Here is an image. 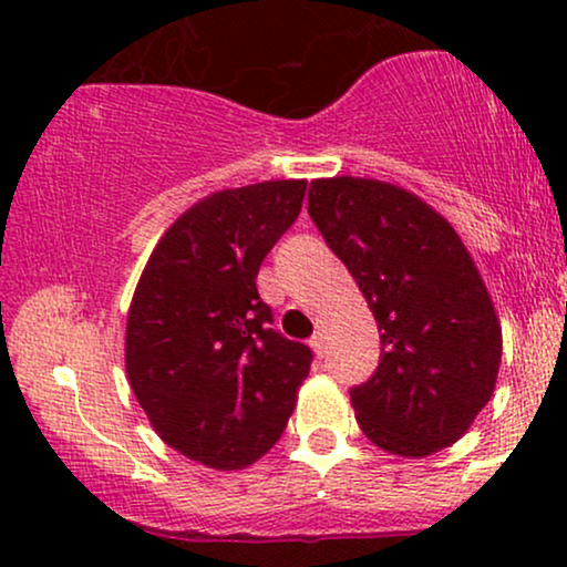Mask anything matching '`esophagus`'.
<instances>
[{"instance_id": "esophagus-1", "label": "esophagus", "mask_w": 567, "mask_h": 567, "mask_svg": "<svg viewBox=\"0 0 567 567\" xmlns=\"http://www.w3.org/2000/svg\"><path fill=\"white\" fill-rule=\"evenodd\" d=\"M309 346H312V351L317 355H322L324 353V332L322 330H315V336L309 338Z\"/></svg>"}]
</instances>
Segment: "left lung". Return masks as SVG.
Segmentation results:
<instances>
[{
    "label": "left lung",
    "instance_id": "8db88e82",
    "mask_svg": "<svg viewBox=\"0 0 567 567\" xmlns=\"http://www.w3.org/2000/svg\"><path fill=\"white\" fill-rule=\"evenodd\" d=\"M309 216L374 312L382 355L351 390L355 421L390 454L460 441L493 398L501 324L475 260L444 216L400 185L328 177Z\"/></svg>",
    "mask_w": 567,
    "mask_h": 567
}]
</instances>
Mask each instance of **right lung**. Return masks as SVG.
Returning a JSON list of instances; mask_svg holds the SVG:
<instances>
[{
    "label": "right lung",
    "instance_id": "1",
    "mask_svg": "<svg viewBox=\"0 0 567 567\" xmlns=\"http://www.w3.org/2000/svg\"><path fill=\"white\" fill-rule=\"evenodd\" d=\"M305 190L266 181L198 200L162 235L131 299V390L159 439L206 467L258 462L309 374L312 351L270 328L255 286Z\"/></svg>",
    "mask_w": 567,
    "mask_h": 567
}]
</instances>
